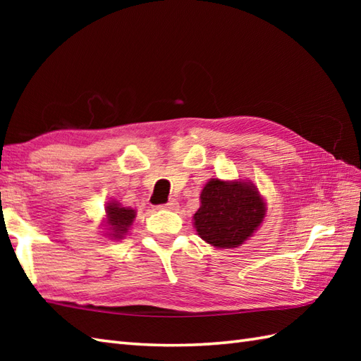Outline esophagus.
<instances>
[{"label":"esophagus","mask_w":361,"mask_h":361,"mask_svg":"<svg viewBox=\"0 0 361 361\" xmlns=\"http://www.w3.org/2000/svg\"><path fill=\"white\" fill-rule=\"evenodd\" d=\"M161 208H166V209H171V211H176V209H178V202L173 200V198H172V200H169L166 204L161 206Z\"/></svg>","instance_id":"1"}]
</instances>
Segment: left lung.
Returning a JSON list of instances; mask_svg holds the SVG:
<instances>
[{
    "mask_svg": "<svg viewBox=\"0 0 361 361\" xmlns=\"http://www.w3.org/2000/svg\"><path fill=\"white\" fill-rule=\"evenodd\" d=\"M194 214L197 234L216 248H235L252 235L265 217V202L251 181L211 178Z\"/></svg>",
    "mask_w": 361,
    "mask_h": 361,
    "instance_id": "8db88e82",
    "label": "left lung"
}]
</instances>
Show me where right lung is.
Segmentation results:
<instances>
[{
	"label": "right lung",
	"instance_id": "1",
	"mask_svg": "<svg viewBox=\"0 0 361 361\" xmlns=\"http://www.w3.org/2000/svg\"><path fill=\"white\" fill-rule=\"evenodd\" d=\"M105 226L109 229L106 235L113 240H119L128 233V228L133 225L136 217V211L132 208H126L118 202H110L105 206Z\"/></svg>",
	"mask_w": 361,
	"mask_h": 361
}]
</instances>
